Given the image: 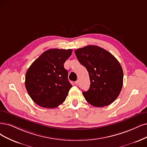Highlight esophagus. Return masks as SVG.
<instances>
[{"instance_id": "1", "label": "esophagus", "mask_w": 147, "mask_h": 147, "mask_svg": "<svg viewBox=\"0 0 147 147\" xmlns=\"http://www.w3.org/2000/svg\"><path fill=\"white\" fill-rule=\"evenodd\" d=\"M79 84V80H78L77 81H76V82H75L76 85H78Z\"/></svg>"}]
</instances>
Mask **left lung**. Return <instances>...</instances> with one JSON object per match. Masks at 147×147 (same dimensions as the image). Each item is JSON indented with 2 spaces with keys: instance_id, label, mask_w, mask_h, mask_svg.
I'll use <instances>...</instances> for the list:
<instances>
[{
  "instance_id": "8db88e82",
  "label": "left lung",
  "mask_w": 147,
  "mask_h": 147,
  "mask_svg": "<svg viewBox=\"0 0 147 147\" xmlns=\"http://www.w3.org/2000/svg\"><path fill=\"white\" fill-rule=\"evenodd\" d=\"M74 52L89 73L90 88L82 92L85 100L96 107L111 104L122 88L123 73L121 64L110 53L98 46H86Z\"/></svg>"
}]
</instances>
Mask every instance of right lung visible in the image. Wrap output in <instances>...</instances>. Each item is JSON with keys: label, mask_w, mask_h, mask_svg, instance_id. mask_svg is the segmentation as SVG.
Returning <instances> with one entry per match:
<instances>
[{"label": "right lung", "mask_w": 147, "mask_h": 147, "mask_svg": "<svg viewBox=\"0 0 147 147\" xmlns=\"http://www.w3.org/2000/svg\"><path fill=\"white\" fill-rule=\"evenodd\" d=\"M71 53V49H50L43 53L27 70L25 85L37 105L54 108L65 101L72 85L63 64Z\"/></svg>", "instance_id": "add662e5"}]
</instances>
